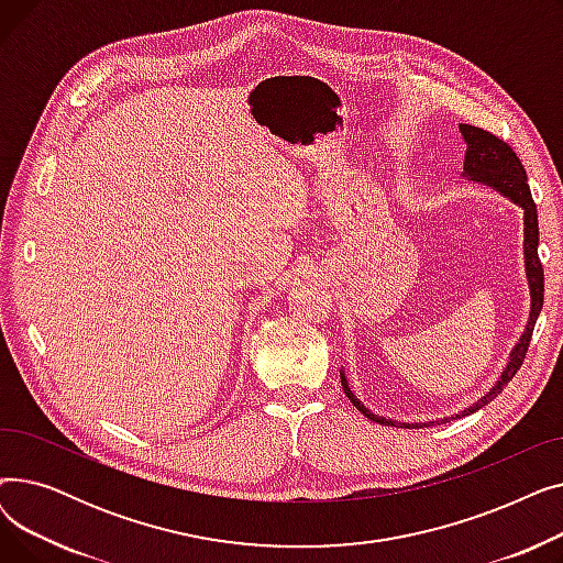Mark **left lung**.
I'll return each instance as SVG.
<instances>
[{
  "mask_svg": "<svg viewBox=\"0 0 563 563\" xmlns=\"http://www.w3.org/2000/svg\"><path fill=\"white\" fill-rule=\"evenodd\" d=\"M461 132H463V139L467 143L465 166H463L465 175L472 177V180H477V183H486L488 187L497 189L499 194H505L507 198H511L516 205H520L525 210V269H527V280H529V291H531V312H529V321H527V331L520 338L518 346L514 349L509 365H507L505 374H501V378L497 380V386L486 397H482V401H477L475 406H470L467 410H463V416H470V412H475L482 406H486L488 401H493L501 393V388L509 386V380L516 376V372L522 367V363L527 358V349H529L531 335H534L539 312L543 308V264L539 260L537 202H534V198H531L525 166L518 159V155L514 153V147L505 139H499L493 132L475 128V125H461ZM342 388H344L346 397L351 399V404L356 406L365 418H369L378 424H393V427L397 424L393 420H383V418L374 416V412H369L356 399V395L351 393L344 376H342ZM404 427L406 429H410V427L418 429V427H429V424H404Z\"/></svg>",
  "mask_w": 563,
  "mask_h": 563,
  "instance_id": "1",
  "label": "left lung"
}]
</instances>
